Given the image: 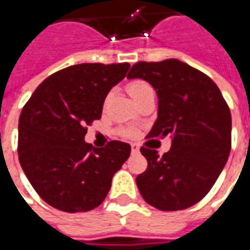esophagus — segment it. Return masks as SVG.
I'll return each instance as SVG.
<instances>
[{"mask_svg":"<svg viewBox=\"0 0 250 250\" xmlns=\"http://www.w3.org/2000/svg\"><path fill=\"white\" fill-rule=\"evenodd\" d=\"M139 152H140L139 145H137V144H132V153H133V155H137Z\"/></svg>","mask_w":250,"mask_h":250,"instance_id":"1","label":"esophagus"}]
</instances>
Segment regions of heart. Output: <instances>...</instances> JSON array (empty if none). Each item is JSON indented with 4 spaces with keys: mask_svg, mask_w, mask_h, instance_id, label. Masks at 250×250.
Masks as SVG:
<instances>
[{
    "mask_svg": "<svg viewBox=\"0 0 250 250\" xmlns=\"http://www.w3.org/2000/svg\"><path fill=\"white\" fill-rule=\"evenodd\" d=\"M149 90H152V88H150L149 84L146 82H144V81H132V82H129L128 84V91L129 94H130V97L133 98V101L139 100L143 94L146 93V91H149Z\"/></svg>",
    "mask_w": 250,
    "mask_h": 250,
    "instance_id": "obj_1",
    "label": "heart"
}]
</instances>
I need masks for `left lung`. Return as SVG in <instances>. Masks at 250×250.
I'll list each match as a JSON object with an SVG mask.
<instances>
[{"instance_id": "1", "label": "left lung", "mask_w": 250, "mask_h": 250, "mask_svg": "<svg viewBox=\"0 0 250 250\" xmlns=\"http://www.w3.org/2000/svg\"><path fill=\"white\" fill-rule=\"evenodd\" d=\"M128 79H143L156 91L150 137H171V149L163 156L141 148L148 168L136 178L140 194L163 211L191 207L211 190L229 159L228 104L210 78L178 59L139 62Z\"/></svg>"}]
</instances>
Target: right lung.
Wrapping results in <instances>:
<instances>
[{"mask_svg":"<svg viewBox=\"0 0 250 250\" xmlns=\"http://www.w3.org/2000/svg\"><path fill=\"white\" fill-rule=\"evenodd\" d=\"M130 64L82 63L48 77L32 94L19 121V160L32 187L49 206L67 213L100 206L130 145L94 148L86 126L100 120L106 95Z\"/></svg>","mask_w":250,"mask_h":250,"instance_id":"add662e5","label":"right lung"}]
</instances>
